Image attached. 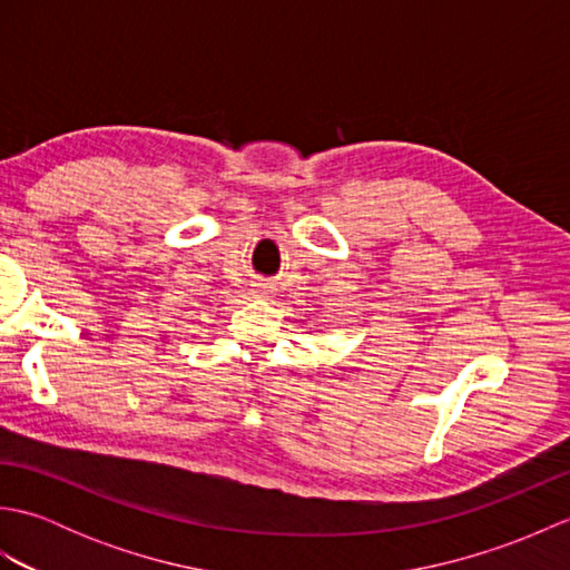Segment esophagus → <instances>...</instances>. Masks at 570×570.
<instances>
[{"instance_id": "1", "label": "esophagus", "mask_w": 570, "mask_h": 570, "mask_svg": "<svg viewBox=\"0 0 570 570\" xmlns=\"http://www.w3.org/2000/svg\"><path fill=\"white\" fill-rule=\"evenodd\" d=\"M272 284H266V282H257V284H254L252 286V294L254 296H259V298H264V296H269L272 294Z\"/></svg>"}]
</instances>
